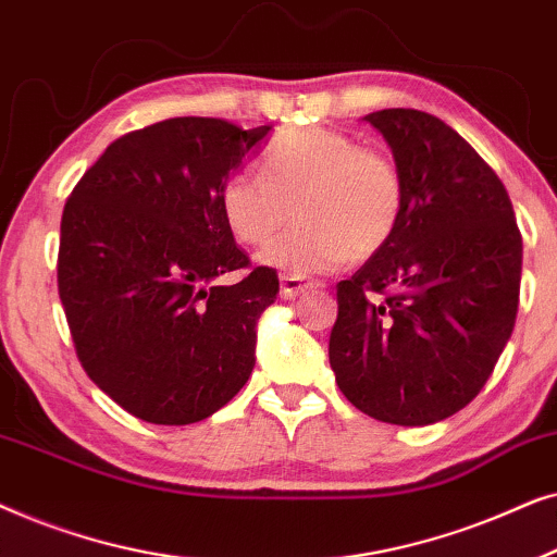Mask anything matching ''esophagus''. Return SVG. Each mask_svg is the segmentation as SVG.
Here are the masks:
<instances>
[{"label":"esophagus","mask_w":557,"mask_h":557,"mask_svg":"<svg viewBox=\"0 0 557 557\" xmlns=\"http://www.w3.org/2000/svg\"><path fill=\"white\" fill-rule=\"evenodd\" d=\"M311 286H319V284L301 276H292V273H284V276H281V296H284V299H296V296L304 294Z\"/></svg>","instance_id":"esophagus-1"}]
</instances>
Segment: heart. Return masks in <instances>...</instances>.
<instances>
[{
	"instance_id": "1",
	"label": "heart",
	"mask_w": 557,
	"mask_h": 557,
	"mask_svg": "<svg viewBox=\"0 0 557 557\" xmlns=\"http://www.w3.org/2000/svg\"><path fill=\"white\" fill-rule=\"evenodd\" d=\"M406 200V177L385 151L322 126L286 128L265 149L261 174L233 172L220 187V212L243 246H265L296 210L301 225L261 253L292 276L377 256L398 233Z\"/></svg>"
}]
</instances>
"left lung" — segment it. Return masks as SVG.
<instances>
[{
  "mask_svg": "<svg viewBox=\"0 0 557 557\" xmlns=\"http://www.w3.org/2000/svg\"><path fill=\"white\" fill-rule=\"evenodd\" d=\"M364 121L408 200L395 238L337 284L330 364L357 410L429 425L476 398L512 334L522 235L502 180L451 126L416 109Z\"/></svg>",
  "mask_w": 557,
  "mask_h": 557,
  "instance_id": "8db88e82",
  "label": "left lung"
}]
</instances>
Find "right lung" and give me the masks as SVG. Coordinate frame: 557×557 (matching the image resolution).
Masks as SVG:
<instances>
[{
	"label": "right lung",
	"instance_id": "add662e5",
	"mask_svg": "<svg viewBox=\"0 0 557 557\" xmlns=\"http://www.w3.org/2000/svg\"><path fill=\"white\" fill-rule=\"evenodd\" d=\"M269 132L159 121L109 144L67 197L58 294L75 355L141 421H202L253 372L256 322L276 301L278 276L235 246L220 187ZM225 272L239 281L215 287Z\"/></svg>",
	"mask_w": 557,
	"mask_h": 557
}]
</instances>
